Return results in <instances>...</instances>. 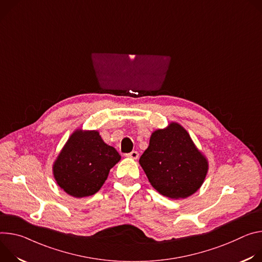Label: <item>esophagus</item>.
<instances>
[{"mask_svg": "<svg viewBox=\"0 0 262 262\" xmlns=\"http://www.w3.org/2000/svg\"><path fill=\"white\" fill-rule=\"evenodd\" d=\"M126 156L129 157V158H131V159H137L138 156H139V154H138L136 151H132V152L126 154Z\"/></svg>", "mask_w": 262, "mask_h": 262, "instance_id": "1", "label": "esophagus"}]
</instances>
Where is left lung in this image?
I'll return each mask as SVG.
<instances>
[{"label": "left lung", "instance_id": "obj_1", "mask_svg": "<svg viewBox=\"0 0 262 262\" xmlns=\"http://www.w3.org/2000/svg\"><path fill=\"white\" fill-rule=\"evenodd\" d=\"M139 163L152 184L170 199H184L194 193L204 181L208 163L179 124L155 131Z\"/></svg>", "mask_w": 262, "mask_h": 262}]
</instances>
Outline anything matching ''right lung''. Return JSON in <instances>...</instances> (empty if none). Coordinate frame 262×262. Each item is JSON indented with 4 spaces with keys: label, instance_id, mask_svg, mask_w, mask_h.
Returning <instances> with one entry per match:
<instances>
[{
    "label": "right lung",
    "instance_id": "obj_1",
    "mask_svg": "<svg viewBox=\"0 0 262 262\" xmlns=\"http://www.w3.org/2000/svg\"><path fill=\"white\" fill-rule=\"evenodd\" d=\"M121 159L99 132L78 130L70 137L54 163V177L67 193L82 198L100 190L112 168Z\"/></svg>",
    "mask_w": 262,
    "mask_h": 262
}]
</instances>
